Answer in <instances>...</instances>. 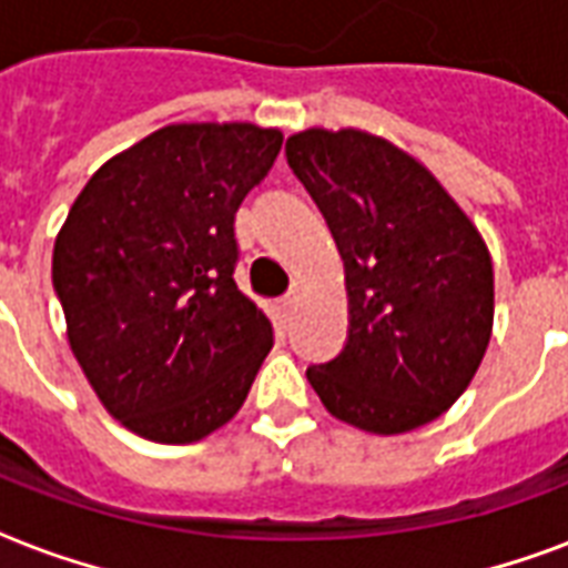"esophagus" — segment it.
Segmentation results:
<instances>
[{"mask_svg": "<svg viewBox=\"0 0 568 568\" xmlns=\"http://www.w3.org/2000/svg\"><path fill=\"white\" fill-rule=\"evenodd\" d=\"M294 303H297V292H288L283 301H280V310H283V313H292Z\"/></svg>", "mask_w": 568, "mask_h": 568, "instance_id": "34e87169", "label": "esophagus"}]
</instances>
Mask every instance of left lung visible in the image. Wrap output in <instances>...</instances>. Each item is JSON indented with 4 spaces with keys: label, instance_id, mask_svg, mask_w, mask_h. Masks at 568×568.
<instances>
[{
    "label": "left lung",
    "instance_id": "1",
    "mask_svg": "<svg viewBox=\"0 0 568 568\" xmlns=\"http://www.w3.org/2000/svg\"><path fill=\"white\" fill-rule=\"evenodd\" d=\"M285 158L345 262L348 339L306 378L336 419L399 435L440 417L483 363L491 255L435 175L363 130L313 128Z\"/></svg>",
    "mask_w": 568,
    "mask_h": 568
}]
</instances>
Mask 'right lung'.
Listing matches in <instances>:
<instances>
[{
	"label": "right lung",
	"instance_id": "add662e5",
	"mask_svg": "<svg viewBox=\"0 0 568 568\" xmlns=\"http://www.w3.org/2000/svg\"><path fill=\"white\" fill-rule=\"evenodd\" d=\"M283 149L255 124H169L106 160L53 250L68 342L112 417L158 444L226 426L274 348L237 292L235 214Z\"/></svg>",
	"mask_w": 568,
	"mask_h": 568
}]
</instances>
